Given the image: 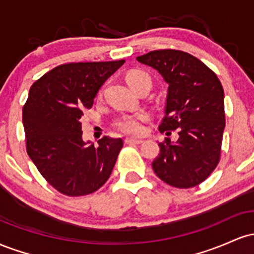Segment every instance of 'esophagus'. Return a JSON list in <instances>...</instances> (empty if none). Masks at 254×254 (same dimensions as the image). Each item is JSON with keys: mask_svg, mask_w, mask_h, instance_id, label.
Returning a JSON list of instances; mask_svg holds the SVG:
<instances>
[{"mask_svg": "<svg viewBox=\"0 0 254 254\" xmlns=\"http://www.w3.org/2000/svg\"><path fill=\"white\" fill-rule=\"evenodd\" d=\"M142 139H139V138H125V143L127 144H131V143H133V144H141L142 143Z\"/></svg>", "mask_w": 254, "mask_h": 254, "instance_id": "34e87169", "label": "esophagus"}]
</instances>
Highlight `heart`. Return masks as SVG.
Segmentation results:
<instances>
[{
  "mask_svg": "<svg viewBox=\"0 0 254 254\" xmlns=\"http://www.w3.org/2000/svg\"><path fill=\"white\" fill-rule=\"evenodd\" d=\"M127 82L129 86L141 82V81H150L147 72L142 70H131L127 74ZM147 113H137V115H125L116 121V127L122 132L127 135H139L143 132V123L148 121Z\"/></svg>",
  "mask_w": 254,
  "mask_h": 254,
  "instance_id": "heart-1",
  "label": "heart"
}]
</instances>
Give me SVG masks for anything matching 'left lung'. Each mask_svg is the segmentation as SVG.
Masks as SVG:
<instances>
[{
  "mask_svg": "<svg viewBox=\"0 0 254 254\" xmlns=\"http://www.w3.org/2000/svg\"><path fill=\"white\" fill-rule=\"evenodd\" d=\"M156 69L168 83L165 117L160 132L179 138L159 143L153 170L162 182L178 189L203 183L217 167L226 115L223 87L214 71L180 50H155L136 58Z\"/></svg>",
  "mask_w": 254,
  "mask_h": 254,
  "instance_id": "1",
  "label": "left lung"
}]
</instances>
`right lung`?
<instances>
[{
    "instance_id": "1",
    "label": "right lung",
    "mask_w": 254,
    "mask_h": 254,
    "mask_svg": "<svg viewBox=\"0 0 254 254\" xmlns=\"http://www.w3.org/2000/svg\"><path fill=\"white\" fill-rule=\"evenodd\" d=\"M124 62L61 64L31 86L22 107L26 150L44 179L62 194L93 193L112 173L123 139L104 136L98 147L87 144L80 119Z\"/></svg>"
}]
</instances>
